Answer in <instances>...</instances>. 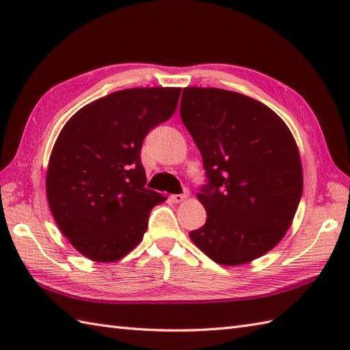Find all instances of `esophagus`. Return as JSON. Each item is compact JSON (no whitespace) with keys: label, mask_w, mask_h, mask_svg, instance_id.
<instances>
[{"label":"esophagus","mask_w":350,"mask_h":350,"mask_svg":"<svg viewBox=\"0 0 350 350\" xmlns=\"http://www.w3.org/2000/svg\"><path fill=\"white\" fill-rule=\"evenodd\" d=\"M187 197H188V194H173V196H170L171 202H173V203H182L183 200H187Z\"/></svg>","instance_id":"34e87169"}]
</instances>
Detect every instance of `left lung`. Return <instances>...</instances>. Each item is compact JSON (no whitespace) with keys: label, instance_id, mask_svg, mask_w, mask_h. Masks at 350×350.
I'll list each match as a JSON object with an SVG mask.
<instances>
[{"label":"left lung","instance_id":"obj_1","mask_svg":"<svg viewBox=\"0 0 350 350\" xmlns=\"http://www.w3.org/2000/svg\"><path fill=\"white\" fill-rule=\"evenodd\" d=\"M180 117L207 179L197 196L207 218L191 241L218 265L262 257L284 237L301 202L292 132L262 102L221 88H183Z\"/></svg>","mask_w":350,"mask_h":350}]
</instances>
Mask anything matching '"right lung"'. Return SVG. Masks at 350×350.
I'll return each instance as SVG.
<instances>
[{"label":"right lung","mask_w":350,"mask_h":350,"mask_svg":"<svg viewBox=\"0 0 350 350\" xmlns=\"http://www.w3.org/2000/svg\"><path fill=\"white\" fill-rule=\"evenodd\" d=\"M182 88H128L81 108L52 148L46 196L58 228L81 254L117 262L143 239L162 203L146 188L141 147L174 114Z\"/></svg>","instance_id":"1"}]
</instances>
